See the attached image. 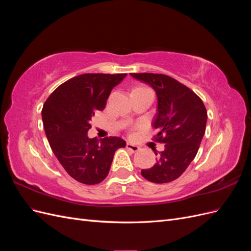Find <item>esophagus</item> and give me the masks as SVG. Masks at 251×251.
Instances as JSON below:
<instances>
[{
	"mask_svg": "<svg viewBox=\"0 0 251 251\" xmlns=\"http://www.w3.org/2000/svg\"><path fill=\"white\" fill-rule=\"evenodd\" d=\"M126 149H127V150H130V151H132L133 153H136V151H138L140 150V148H139L138 146H135V144L130 143V142H127V143H126Z\"/></svg>",
	"mask_w": 251,
	"mask_h": 251,
	"instance_id": "obj_1",
	"label": "esophagus"
}]
</instances>
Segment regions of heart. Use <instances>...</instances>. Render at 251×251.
Listing matches in <instances>:
<instances>
[{"mask_svg": "<svg viewBox=\"0 0 251 251\" xmlns=\"http://www.w3.org/2000/svg\"><path fill=\"white\" fill-rule=\"evenodd\" d=\"M138 88H143V87H137V88H135V89H138Z\"/></svg>", "mask_w": 251, "mask_h": 251, "instance_id": "1", "label": "heart"}]
</instances>
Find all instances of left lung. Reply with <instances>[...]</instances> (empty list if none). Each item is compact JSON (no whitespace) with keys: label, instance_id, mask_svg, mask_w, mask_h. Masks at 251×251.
<instances>
[{"label":"left lung","instance_id":"left-lung-1","mask_svg":"<svg viewBox=\"0 0 251 251\" xmlns=\"http://www.w3.org/2000/svg\"><path fill=\"white\" fill-rule=\"evenodd\" d=\"M156 91L157 113L154 136L165 149L151 169L142 170L143 178L154 183H168L179 178L196 157L205 133L207 111L201 98L183 83L164 74L131 73ZM157 156V153L155 151Z\"/></svg>","mask_w":251,"mask_h":251}]
</instances>
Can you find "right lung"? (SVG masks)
<instances>
[{
    "label": "right lung",
    "mask_w": 251,
    "mask_h": 251,
    "mask_svg": "<svg viewBox=\"0 0 251 251\" xmlns=\"http://www.w3.org/2000/svg\"><path fill=\"white\" fill-rule=\"evenodd\" d=\"M126 73H86L58 86L45 101L42 118L45 133L59 163L83 184L100 183L108 176L115 151L126 147L118 137L90 139V121L105 108L112 89Z\"/></svg>",
    "instance_id": "1"
}]
</instances>
